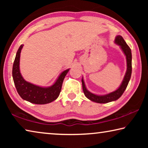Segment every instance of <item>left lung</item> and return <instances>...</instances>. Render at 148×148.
<instances>
[{"label": "left lung", "mask_w": 148, "mask_h": 148, "mask_svg": "<svg viewBox=\"0 0 148 148\" xmlns=\"http://www.w3.org/2000/svg\"><path fill=\"white\" fill-rule=\"evenodd\" d=\"M115 43L121 47V50L123 52L125 56H126L127 60V71L125 74L124 78L123 79L121 84L120 85L119 88L112 92L104 95H98L92 93L87 89L86 85H85L83 77L82 79V87L84 92L85 96L87 99L91 100V101L97 102V103H108V102L115 101L121 97L123 93L125 90L126 89L129 80L131 79L132 73V53L131 48L127 44L126 42L123 38V37L120 35H117L115 38Z\"/></svg>", "instance_id": "left-lung-1"}]
</instances>
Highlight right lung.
<instances>
[{
  "instance_id": "obj_1",
  "label": "right lung",
  "mask_w": 148,
  "mask_h": 148,
  "mask_svg": "<svg viewBox=\"0 0 148 148\" xmlns=\"http://www.w3.org/2000/svg\"><path fill=\"white\" fill-rule=\"evenodd\" d=\"M23 47V45H21L17 50L12 69V76L17 92L25 101L33 104H46L53 102L59 97L64 78L70 69L62 72L51 86L40 87L27 82L19 70L20 54Z\"/></svg>"
}]
</instances>
